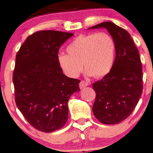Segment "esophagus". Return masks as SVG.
Returning a JSON list of instances; mask_svg holds the SVG:
<instances>
[{
	"instance_id": "34e87169",
	"label": "esophagus",
	"mask_w": 153,
	"mask_h": 153,
	"mask_svg": "<svg viewBox=\"0 0 153 153\" xmlns=\"http://www.w3.org/2000/svg\"><path fill=\"white\" fill-rule=\"evenodd\" d=\"M89 85V83L86 82V81H81L79 84L80 88H81V89H83V88L86 87V86H87Z\"/></svg>"
}]
</instances>
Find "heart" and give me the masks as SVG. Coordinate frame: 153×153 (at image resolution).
Instances as JSON below:
<instances>
[{
  "label": "heart",
  "instance_id": "b5f03b06",
  "mask_svg": "<svg viewBox=\"0 0 153 153\" xmlns=\"http://www.w3.org/2000/svg\"><path fill=\"white\" fill-rule=\"evenodd\" d=\"M67 51L68 54H59L57 61L69 78L79 75L83 63L86 75L101 78L110 72L115 61V41L104 32L79 35L68 45Z\"/></svg>",
  "mask_w": 153,
  "mask_h": 153
}]
</instances>
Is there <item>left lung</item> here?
Here are the masks:
<instances>
[{"label":"left lung","mask_w":153,"mask_h":153,"mask_svg":"<svg viewBox=\"0 0 153 153\" xmlns=\"http://www.w3.org/2000/svg\"><path fill=\"white\" fill-rule=\"evenodd\" d=\"M106 29L115 44L112 70L92 84L96 93L94 115L102 124H117L126 119L138 104L143 90L142 66L138 49L125 29L107 21L88 29Z\"/></svg>","instance_id":"left-lung-1"}]
</instances>
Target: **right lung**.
<instances>
[{
    "mask_svg": "<svg viewBox=\"0 0 153 153\" xmlns=\"http://www.w3.org/2000/svg\"><path fill=\"white\" fill-rule=\"evenodd\" d=\"M73 34L55 30L29 35L16 55L13 84L15 102L38 130L51 132L68 120V101L79 92L78 79L63 73L57 61L61 46Z\"/></svg>",
    "mask_w": 153,
    "mask_h": 153,
    "instance_id": "obj_1",
    "label": "right lung"
}]
</instances>
